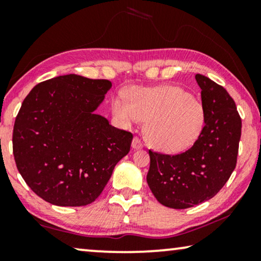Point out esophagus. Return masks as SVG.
Instances as JSON below:
<instances>
[{"mask_svg":"<svg viewBox=\"0 0 261 261\" xmlns=\"http://www.w3.org/2000/svg\"><path fill=\"white\" fill-rule=\"evenodd\" d=\"M132 147H133L134 149L142 148V147H144V142L141 141V139L139 137H135L133 139V142H132Z\"/></svg>","mask_w":261,"mask_h":261,"instance_id":"34e87169","label":"esophagus"}]
</instances>
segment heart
<instances>
[{
    "instance_id": "1",
    "label": "heart",
    "mask_w": 261,
    "mask_h": 261,
    "mask_svg": "<svg viewBox=\"0 0 261 261\" xmlns=\"http://www.w3.org/2000/svg\"><path fill=\"white\" fill-rule=\"evenodd\" d=\"M127 97L119 95L113 98L114 115L126 126L147 121L146 138L159 151H185L195 144L204 128V107L183 88H133L128 90Z\"/></svg>"
}]
</instances>
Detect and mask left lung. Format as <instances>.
<instances>
[{"instance_id": "left-lung-1", "label": "left lung", "mask_w": 261, "mask_h": 261, "mask_svg": "<svg viewBox=\"0 0 261 261\" xmlns=\"http://www.w3.org/2000/svg\"><path fill=\"white\" fill-rule=\"evenodd\" d=\"M196 81L205 109L201 135L178 154L148 151V187L156 201L173 209H187L213 198L237 166L241 117L234 99L203 74H196Z\"/></svg>"}]
</instances>
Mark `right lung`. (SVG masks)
<instances>
[{"label": "right lung", "instance_id": "right-lung-1", "mask_svg": "<svg viewBox=\"0 0 261 261\" xmlns=\"http://www.w3.org/2000/svg\"><path fill=\"white\" fill-rule=\"evenodd\" d=\"M108 80L66 74L35 85L13 129V154L26 184L60 206L90 204L101 195L133 134L94 112Z\"/></svg>", "mask_w": 261, "mask_h": 261}]
</instances>
